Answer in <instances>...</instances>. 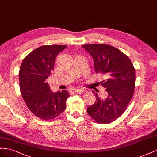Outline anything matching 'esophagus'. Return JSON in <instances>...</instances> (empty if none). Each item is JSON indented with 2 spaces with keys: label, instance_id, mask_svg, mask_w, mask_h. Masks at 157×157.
Listing matches in <instances>:
<instances>
[{
  "label": "esophagus",
  "instance_id": "obj_1",
  "mask_svg": "<svg viewBox=\"0 0 157 157\" xmlns=\"http://www.w3.org/2000/svg\"><path fill=\"white\" fill-rule=\"evenodd\" d=\"M74 91L78 93H83L85 92V91L82 89H74Z\"/></svg>",
  "mask_w": 157,
  "mask_h": 157
}]
</instances>
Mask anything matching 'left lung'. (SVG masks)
Here are the masks:
<instances>
[{
	"instance_id": "obj_1",
	"label": "left lung",
	"mask_w": 157,
	"mask_h": 157,
	"mask_svg": "<svg viewBox=\"0 0 157 157\" xmlns=\"http://www.w3.org/2000/svg\"><path fill=\"white\" fill-rule=\"evenodd\" d=\"M82 47L90 54L97 73L105 75L101 86L106 97L97 94L96 102L87 108V113L98 124H109L122 115L133 97L135 90L136 70L131 60L119 49L109 44H87Z\"/></svg>"
}]
</instances>
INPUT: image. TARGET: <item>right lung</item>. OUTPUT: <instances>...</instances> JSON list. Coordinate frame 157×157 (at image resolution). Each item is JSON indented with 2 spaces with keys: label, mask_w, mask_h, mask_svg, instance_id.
I'll return each instance as SVG.
<instances>
[{
  "label": "right lung",
  "mask_w": 157,
  "mask_h": 157,
  "mask_svg": "<svg viewBox=\"0 0 157 157\" xmlns=\"http://www.w3.org/2000/svg\"><path fill=\"white\" fill-rule=\"evenodd\" d=\"M67 45H43L29 53L19 71L22 98L29 110L43 120L56 118L66 109L69 97L66 90L52 93L47 79L54 70L56 56Z\"/></svg>",
  "instance_id": "right-lung-1"
}]
</instances>
